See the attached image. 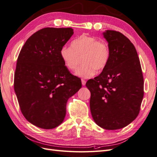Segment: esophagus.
Here are the masks:
<instances>
[{
    "label": "esophagus",
    "instance_id": "1",
    "mask_svg": "<svg viewBox=\"0 0 157 157\" xmlns=\"http://www.w3.org/2000/svg\"><path fill=\"white\" fill-rule=\"evenodd\" d=\"M81 82H82V86H84V85L86 84V80H84V79H82V80H81Z\"/></svg>",
    "mask_w": 157,
    "mask_h": 157
}]
</instances>
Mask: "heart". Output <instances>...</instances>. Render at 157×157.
<instances>
[{
    "label": "heart",
    "mask_w": 157,
    "mask_h": 157,
    "mask_svg": "<svg viewBox=\"0 0 157 157\" xmlns=\"http://www.w3.org/2000/svg\"><path fill=\"white\" fill-rule=\"evenodd\" d=\"M60 56L65 66L70 71H74L82 60L83 63L76 70L75 74L87 78L92 77L96 69L102 71L107 67L111 53L106 42L82 35L71 42V47H62Z\"/></svg>",
    "instance_id": "obj_1"
}]
</instances>
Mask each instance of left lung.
<instances>
[{
    "label": "left lung",
    "mask_w": 157,
    "mask_h": 157,
    "mask_svg": "<svg viewBox=\"0 0 157 157\" xmlns=\"http://www.w3.org/2000/svg\"><path fill=\"white\" fill-rule=\"evenodd\" d=\"M110 59L101 74L88 80L93 119L105 130L124 128L136 119L144 98V77L137 51L121 33H103Z\"/></svg>",
    "instance_id": "8db88e82"
}]
</instances>
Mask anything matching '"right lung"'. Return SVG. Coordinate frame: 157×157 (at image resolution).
Masks as SVG:
<instances>
[{"label":"right lung","instance_id":"add662e5","mask_svg":"<svg viewBox=\"0 0 157 157\" xmlns=\"http://www.w3.org/2000/svg\"><path fill=\"white\" fill-rule=\"evenodd\" d=\"M73 33L70 27L44 28L27 40L19 54L14 90L23 116L39 128L52 129L61 124L68 99L82 87L60 56Z\"/></svg>","mask_w":157,"mask_h":157}]
</instances>
